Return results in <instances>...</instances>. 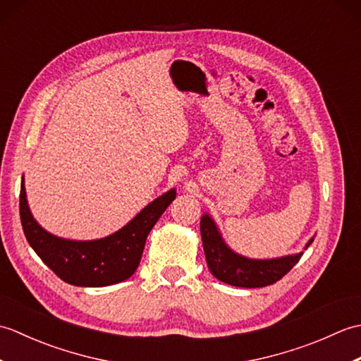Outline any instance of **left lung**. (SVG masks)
Wrapping results in <instances>:
<instances>
[{"label":"left lung","instance_id":"obj_1","mask_svg":"<svg viewBox=\"0 0 361 361\" xmlns=\"http://www.w3.org/2000/svg\"><path fill=\"white\" fill-rule=\"evenodd\" d=\"M200 233L206 262L211 273L221 282L234 287L257 288L271 286L293 268L302 252L278 259H248L237 255L225 243L214 220L204 214L200 220ZM313 242V237L305 248Z\"/></svg>","mask_w":361,"mask_h":361}]
</instances>
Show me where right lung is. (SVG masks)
Here are the masks:
<instances>
[{"label": "right lung", "mask_w": 361, "mask_h": 361, "mask_svg": "<svg viewBox=\"0 0 361 361\" xmlns=\"http://www.w3.org/2000/svg\"><path fill=\"white\" fill-rule=\"evenodd\" d=\"M171 189L111 235L97 240H68L46 231L30 214L25 180L20 190V219L26 239L60 279L78 287H105L128 279L144 251L145 240L167 206L175 200Z\"/></svg>", "instance_id": "1"}]
</instances>
